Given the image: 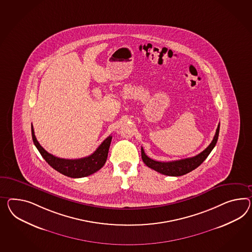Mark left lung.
Listing matches in <instances>:
<instances>
[{"mask_svg": "<svg viewBox=\"0 0 252 252\" xmlns=\"http://www.w3.org/2000/svg\"><path fill=\"white\" fill-rule=\"evenodd\" d=\"M220 123L216 130V134L214 136L213 141L205 149L203 152H201L199 155H195L194 157L186 158L182 160L172 161H158L151 159L147 155H145L143 148L142 147V159L143 162L148 167L154 169L156 172L164 175L169 176H181L184 174H188L191 171L198 167L203 161L207 159V156L211 153L214 147L216 146L219 134H220Z\"/></svg>", "mask_w": 252, "mask_h": 252, "instance_id": "1", "label": "left lung"}]
</instances>
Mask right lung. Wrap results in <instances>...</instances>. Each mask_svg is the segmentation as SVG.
<instances>
[{
	"label": "right lung",
	"instance_id": "add662e5",
	"mask_svg": "<svg viewBox=\"0 0 252 252\" xmlns=\"http://www.w3.org/2000/svg\"><path fill=\"white\" fill-rule=\"evenodd\" d=\"M31 129H32V142L38 150L39 153L43 156V158L50 166H52V168H54L60 174H64L65 176H68L71 178H80V177L89 176L91 174L96 173L100 168L103 167L105 162L107 161L112 136L110 135L108 138H106L103 142H101V144L97 147V150L90 156L80 158V159L70 160V159L58 158L47 153L37 142L34 135L32 125L31 126Z\"/></svg>",
	"mask_w": 252,
	"mask_h": 252
}]
</instances>
